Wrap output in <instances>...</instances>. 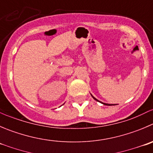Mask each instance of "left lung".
<instances>
[{
	"instance_id": "8db88e82",
	"label": "left lung",
	"mask_w": 153,
	"mask_h": 153,
	"mask_svg": "<svg viewBox=\"0 0 153 153\" xmlns=\"http://www.w3.org/2000/svg\"><path fill=\"white\" fill-rule=\"evenodd\" d=\"M91 96H92V95H91ZM92 97H93V98H94V100H95V101H98V100H97V99H96L95 97H93V96H92ZM102 104H104V105H107V106H110V104H104V103H102Z\"/></svg>"
}]
</instances>
